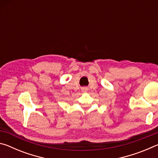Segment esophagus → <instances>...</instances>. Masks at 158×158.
Wrapping results in <instances>:
<instances>
[{
	"label": "esophagus",
	"mask_w": 158,
	"mask_h": 158,
	"mask_svg": "<svg viewBox=\"0 0 158 158\" xmlns=\"http://www.w3.org/2000/svg\"><path fill=\"white\" fill-rule=\"evenodd\" d=\"M81 90L83 92H86L88 90V89H87V88H85V87H84V88H82V89H81Z\"/></svg>",
	"instance_id": "1"
}]
</instances>
